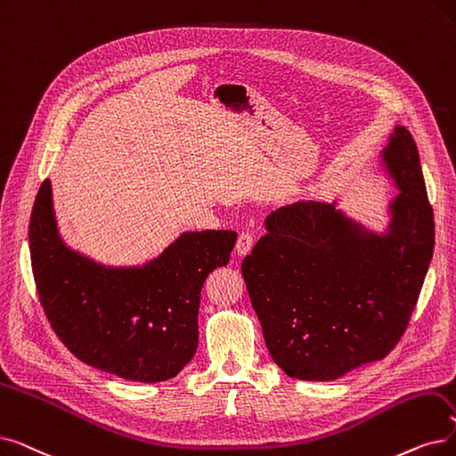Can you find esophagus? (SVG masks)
<instances>
[{
	"label": "esophagus",
	"mask_w": 456,
	"mask_h": 456,
	"mask_svg": "<svg viewBox=\"0 0 456 456\" xmlns=\"http://www.w3.org/2000/svg\"><path fill=\"white\" fill-rule=\"evenodd\" d=\"M253 248V234L249 231H242L236 240V255L246 256Z\"/></svg>",
	"instance_id": "1"
}]
</instances>
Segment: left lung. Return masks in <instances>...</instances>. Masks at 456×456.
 I'll list each match as a JSON object with an SVG mask.
<instances>
[{"instance_id":"obj_1","label":"left lung","mask_w":456,"mask_h":456,"mask_svg":"<svg viewBox=\"0 0 456 456\" xmlns=\"http://www.w3.org/2000/svg\"><path fill=\"white\" fill-rule=\"evenodd\" d=\"M382 166L399 193L374 232L338 203L270 212L242 261L272 360L290 379L338 380L384 360L403 338L434 251V214L411 134L395 126Z\"/></svg>"}]
</instances>
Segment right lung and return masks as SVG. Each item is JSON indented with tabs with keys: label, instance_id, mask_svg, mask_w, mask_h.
I'll use <instances>...</instances> for the list:
<instances>
[{
	"label": "right lung",
	"instance_id": "obj_1",
	"mask_svg": "<svg viewBox=\"0 0 456 456\" xmlns=\"http://www.w3.org/2000/svg\"><path fill=\"white\" fill-rule=\"evenodd\" d=\"M234 242V231H190L142 266H106L63 242L50 181L29 222L38 298L57 338L84 363L145 384L173 379L193 358L203 283Z\"/></svg>",
	"mask_w": 456,
	"mask_h": 456
}]
</instances>
